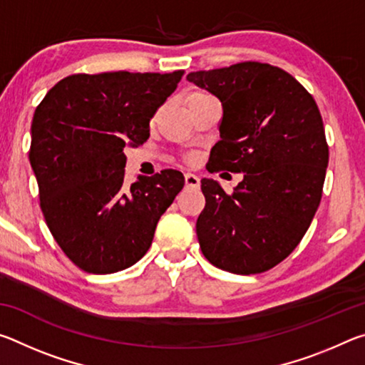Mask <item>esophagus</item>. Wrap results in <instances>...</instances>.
Segmentation results:
<instances>
[{
  "label": "esophagus",
  "instance_id": "esophagus-1",
  "mask_svg": "<svg viewBox=\"0 0 365 365\" xmlns=\"http://www.w3.org/2000/svg\"><path fill=\"white\" fill-rule=\"evenodd\" d=\"M185 185H187L188 188H197L200 187V177L188 172V174H185Z\"/></svg>",
  "mask_w": 365,
  "mask_h": 365
}]
</instances>
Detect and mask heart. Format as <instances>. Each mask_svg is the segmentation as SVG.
I'll list each match as a JSON object with an SVG mask.
<instances>
[{
    "mask_svg": "<svg viewBox=\"0 0 365 365\" xmlns=\"http://www.w3.org/2000/svg\"><path fill=\"white\" fill-rule=\"evenodd\" d=\"M193 95L196 96V95H206V93H193Z\"/></svg>",
    "mask_w": 365,
    "mask_h": 365,
    "instance_id": "b5f03b06",
    "label": "heart"
}]
</instances>
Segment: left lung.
I'll return each mask as SVG.
<instances>
[{"mask_svg":"<svg viewBox=\"0 0 365 365\" xmlns=\"http://www.w3.org/2000/svg\"><path fill=\"white\" fill-rule=\"evenodd\" d=\"M187 80L224 110L207 170L243 172L232 195L217 180H201L200 248L232 274L269 270L298 246L320 205L329 165L322 115L298 80L270 64L250 61Z\"/></svg>","mask_w":365,"mask_h":365,"instance_id":"8db88e82","label":"left lung"}]
</instances>
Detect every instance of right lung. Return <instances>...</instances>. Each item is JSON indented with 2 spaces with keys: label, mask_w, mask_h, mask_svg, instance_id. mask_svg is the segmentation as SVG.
Masks as SVG:
<instances>
[{
  "label": "right lung",
  "mask_w": 365,
  "mask_h": 365,
  "mask_svg": "<svg viewBox=\"0 0 365 365\" xmlns=\"http://www.w3.org/2000/svg\"><path fill=\"white\" fill-rule=\"evenodd\" d=\"M172 73H76L35 109L30 165L49 232L88 274H114L146 255L154 230L185 185L174 169L125 185V146L143 145L150 120L174 93Z\"/></svg>",
  "instance_id": "right-lung-1"
}]
</instances>
